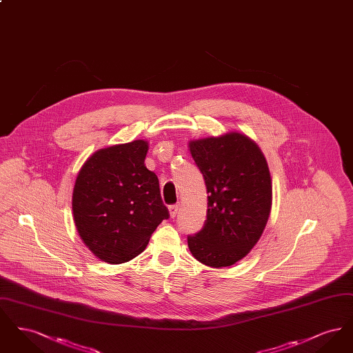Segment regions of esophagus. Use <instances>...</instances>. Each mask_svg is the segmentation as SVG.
Masks as SVG:
<instances>
[{
    "mask_svg": "<svg viewBox=\"0 0 353 353\" xmlns=\"http://www.w3.org/2000/svg\"><path fill=\"white\" fill-rule=\"evenodd\" d=\"M168 209L170 217L174 219V217L177 216V213H179V205H177V203H176V205H169Z\"/></svg>",
    "mask_w": 353,
    "mask_h": 353,
    "instance_id": "34e87169",
    "label": "esophagus"
}]
</instances>
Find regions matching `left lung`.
Masks as SVG:
<instances>
[{
	"label": "left lung",
	"instance_id": "obj_1",
	"mask_svg": "<svg viewBox=\"0 0 353 353\" xmlns=\"http://www.w3.org/2000/svg\"><path fill=\"white\" fill-rule=\"evenodd\" d=\"M189 150L209 193L206 221L199 233L188 235L189 250L206 266H232L249 254L268 223L272 199L268 161L239 132L193 140Z\"/></svg>",
	"mask_w": 353,
	"mask_h": 353
}]
</instances>
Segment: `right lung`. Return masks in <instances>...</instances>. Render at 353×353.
Here are the masks:
<instances>
[{
    "instance_id": "add662e5",
    "label": "right lung",
    "mask_w": 353,
    "mask_h": 353,
    "mask_svg": "<svg viewBox=\"0 0 353 353\" xmlns=\"http://www.w3.org/2000/svg\"><path fill=\"white\" fill-rule=\"evenodd\" d=\"M147 152L144 140L103 148L78 173L72 192L75 226L84 245L107 263L134 259L169 219L159 179L144 164Z\"/></svg>"
}]
</instances>
